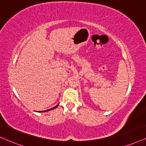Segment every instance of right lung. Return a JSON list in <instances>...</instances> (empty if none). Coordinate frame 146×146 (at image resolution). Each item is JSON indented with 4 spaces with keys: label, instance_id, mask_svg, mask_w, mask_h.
I'll use <instances>...</instances> for the list:
<instances>
[{
    "label": "right lung",
    "instance_id": "right-lung-1",
    "mask_svg": "<svg viewBox=\"0 0 146 146\" xmlns=\"http://www.w3.org/2000/svg\"><path fill=\"white\" fill-rule=\"evenodd\" d=\"M58 106V104H57L56 106H54V108H51V109H49V110H44V111H40V112H46V111H48V110H52V109H54V108H56L57 106Z\"/></svg>",
    "mask_w": 146,
    "mask_h": 146
}]
</instances>
